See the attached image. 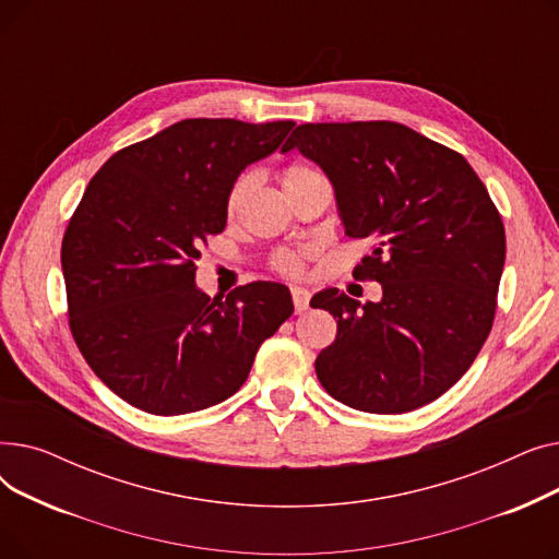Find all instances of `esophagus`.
Instances as JSON below:
<instances>
[{
  "instance_id": "34e87169",
  "label": "esophagus",
  "mask_w": 559,
  "mask_h": 559,
  "mask_svg": "<svg viewBox=\"0 0 559 559\" xmlns=\"http://www.w3.org/2000/svg\"><path fill=\"white\" fill-rule=\"evenodd\" d=\"M292 301H295L297 312H306L310 304V292L304 287H292Z\"/></svg>"
}]
</instances>
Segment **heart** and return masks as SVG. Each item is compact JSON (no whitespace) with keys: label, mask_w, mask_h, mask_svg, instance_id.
<instances>
[{"label":"heart","mask_w":559,"mask_h":559,"mask_svg":"<svg viewBox=\"0 0 559 559\" xmlns=\"http://www.w3.org/2000/svg\"><path fill=\"white\" fill-rule=\"evenodd\" d=\"M326 176L321 174L317 167L312 165H306V163H295L283 169L281 174V183H283V190L285 194H295L299 190H304L306 186L314 183V181H324ZM251 174H240L238 179H235L226 192V215L233 217L235 213L240 211V205L245 203V199L249 197L251 192ZM304 260H306V253L304 251H276L272 255V267L278 272V274H287V276H297L301 274L304 270Z\"/></svg>","instance_id":"obj_1"}]
</instances>
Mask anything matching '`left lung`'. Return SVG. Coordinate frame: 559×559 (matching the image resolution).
I'll return each mask as SVG.
<instances>
[{
  "label": "left lung",
  "mask_w": 559,
  "mask_h": 559,
  "mask_svg": "<svg viewBox=\"0 0 559 559\" xmlns=\"http://www.w3.org/2000/svg\"><path fill=\"white\" fill-rule=\"evenodd\" d=\"M299 150L326 171L348 238L371 242L354 270L378 281V304L331 287L314 308L337 337L314 360L324 390L348 407L401 415L442 396L474 365L496 314L506 228L462 154L396 122L301 124Z\"/></svg>",
  "instance_id": "left-lung-1"
}]
</instances>
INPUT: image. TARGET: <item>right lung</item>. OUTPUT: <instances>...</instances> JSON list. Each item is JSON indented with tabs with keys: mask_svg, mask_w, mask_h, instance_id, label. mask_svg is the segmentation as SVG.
I'll return each mask as SVG.
<instances>
[{
	"mask_svg": "<svg viewBox=\"0 0 559 559\" xmlns=\"http://www.w3.org/2000/svg\"><path fill=\"white\" fill-rule=\"evenodd\" d=\"M292 127L194 117L124 146L87 183L61 247L70 331L133 407L171 417L226 401L295 312L281 283L215 299L194 285L201 245L226 226L230 183Z\"/></svg>",
	"mask_w": 559,
	"mask_h": 559,
	"instance_id": "obj_1",
	"label": "right lung"
}]
</instances>
